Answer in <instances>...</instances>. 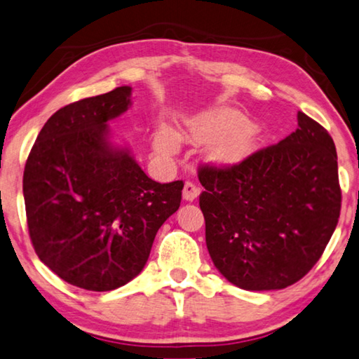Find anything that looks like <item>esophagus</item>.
<instances>
[{
	"mask_svg": "<svg viewBox=\"0 0 359 359\" xmlns=\"http://www.w3.org/2000/svg\"><path fill=\"white\" fill-rule=\"evenodd\" d=\"M198 194H201V187L194 184L192 181H186L184 189H183V198H184V201H187V202L196 201V198L198 197Z\"/></svg>",
	"mask_w": 359,
	"mask_h": 359,
	"instance_id": "esophagus-1",
	"label": "esophagus"
}]
</instances>
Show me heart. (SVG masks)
I'll return each mask as SVG.
<instances>
[{"instance_id": "1", "label": "heart", "mask_w": 359, "mask_h": 359, "mask_svg": "<svg viewBox=\"0 0 359 359\" xmlns=\"http://www.w3.org/2000/svg\"><path fill=\"white\" fill-rule=\"evenodd\" d=\"M192 135L197 140L219 138L213 144V154L221 158H237L250 151L255 130L248 124V119L235 109H221L205 116L192 127ZM156 146L162 152H172L176 146L173 133L163 130L158 133Z\"/></svg>"}]
</instances>
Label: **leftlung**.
Returning <instances> with one entry per match:
<instances>
[{
    "mask_svg": "<svg viewBox=\"0 0 359 359\" xmlns=\"http://www.w3.org/2000/svg\"><path fill=\"white\" fill-rule=\"evenodd\" d=\"M297 126L232 167L198 168L211 261L242 290L294 285L336 231L342 202L336 146L326 128L301 111Z\"/></svg>",
    "mask_w": 359,
    "mask_h": 359,
    "instance_id": "left-lung-1",
    "label": "left lung"
}]
</instances>
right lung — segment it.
<instances>
[{
    "instance_id": "1",
    "label": "right lung",
    "mask_w": 359,
    "mask_h": 359,
    "mask_svg": "<svg viewBox=\"0 0 359 359\" xmlns=\"http://www.w3.org/2000/svg\"><path fill=\"white\" fill-rule=\"evenodd\" d=\"M132 87L67 104L49 117L23 172L33 248L67 283L124 286L143 270L161 226L181 203L183 181L146 176L108 122L130 107Z\"/></svg>"
}]
</instances>
